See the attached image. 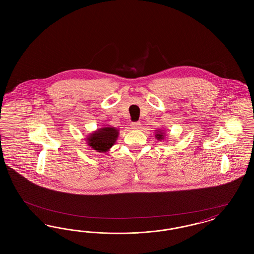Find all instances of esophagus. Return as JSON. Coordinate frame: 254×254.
Segmentation results:
<instances>
[{"label":"esophagus","instance_id":"obj_1","mask_svg":"<svg viewBox=\"0 0 254 254\" xmlns=\"http://www.w3.org/2000/svg\"><path fill=\"white\" fill-rule=\"evenodd\" d=\"M140 125L141 124L139 122H133V123H131L130 127H131L132 129H139L140 128Z\"/></svg>","mask_w":254,"mask_h":254}]
</instances>
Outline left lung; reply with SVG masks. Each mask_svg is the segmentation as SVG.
<instances>
[{"instance_id":"8db88e82","label":"left lung","mask_w":254,"mask_h":254,"mask_svg":"<svg viewBox=\"0 0 254 254\" xmlns=\"http://www.w3.org/2000/svg\"><path fill=\"white\" fill-rule=\"evenodd\" d=\"M165 133L163 132V131H161V129H159V130H156V134H155V137H156V139L157 140H163L164 138H165V135H164Z\"/></svg>"}]
</instances>
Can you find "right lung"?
Here are the masks:
<instances>
[{"mask_svg": "<svg viewBox=\"0 0 254 254\" xmlns=\"http://www.w3.org/2000/svg\"><path fill=\"white\" fill-rule=\"evenodd\" d=\"M118 135L119 130L113 127L98 128L86 138L87 145L98 152H107L115 144Z\"/></svg>", "mask_w": 254, "mask_h": 254, "instance_id": "right-lung-1", "label": "right lung"}]
</instances>
